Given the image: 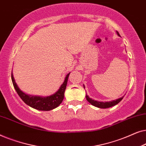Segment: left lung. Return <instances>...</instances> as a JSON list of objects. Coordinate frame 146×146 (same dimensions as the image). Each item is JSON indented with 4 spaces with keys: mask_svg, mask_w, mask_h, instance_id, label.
I'll use <instances>...</instances> for the list:
<instances>
[{
    "mask_svg": "<svg viewBox=\"0 0 146 146\" xmlns=\"http://www.w3.org/2000/svg\"><path fill=\"white\" fill-rule=\"evenodd\" d=\"M116 32H117V35H118L119 36H120V35H119L118 32H117V31H116ZM86 98L87 101L89 103H90L92 105L94 106H96V107L100 108H108L112 107V106H113L117 104H118L119 102H120L121 100L123 99V96L120 98L117 99V100H115L109 102H101L95 101L92 99L90 98L87 96V94H86Z\"/></svg>",
    "mask_w": 146,
    "mask_h": 146,
    "instance_id": "left-lung-1",
    "label": "left lung"
}]
</instances>
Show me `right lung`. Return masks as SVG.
<instances>
[{
	"label": "right lung",
	"mask_w": 146,
	"mask_h": 146,
	"mask_svg": "<svg viewBox=\"0 0 146 146\" xmlns=\"http://www.w3.org/2000/svg\"><path fill=\"white\" fill-rule=\"evenodd\" d=\"M69 75L70 73L66 75L64 82L62 84L58 91H57V92H56L54 94L50 96L45 98L39 96H29L23 93L19 88V87L17 85V83L15 82L13 73L11 74V78L13 86L17 94L26 104L29 105V106L33 108L38 110L48 111L58 106L62 103V102L64 97V92L66 88Z\"/></svg>",
	"instance_id": "right-lung-1"
}]
</instances>
